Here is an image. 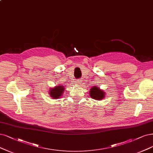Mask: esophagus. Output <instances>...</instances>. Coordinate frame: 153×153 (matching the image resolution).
<instances>
[{
	"label": "esophagus",
	"mask_w": 153,
	"mask_h": 153,
	"mask_svg": "<svg viewBox=\"0 0 153 153\" xmlns=\"http://www.w3.org/2000/svg\"><path fill=\"white\" fill-rule=\"evenodd\" d=\"M81 82V80H77V81H76V83H77V84H79Z\"/></svg>",
	"instance_id": "34e87169"
}]
</instances>
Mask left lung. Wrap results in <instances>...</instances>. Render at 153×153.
Wrapping results in <instances>:
<instances>
[{"mask_svg":"<svg viewBox=\"0 0 153 153\" xmlns=\"http://www.w3.org/2000/svg\"><path fill=\"white\" fill-rule=\"evenodd\" d=\"M89 95L94 100H101L104 98L105 93L103 90H101L98 87L95 86L90 89Z\"/></svg>","mask_w":153,"mask_h":153,"instance_id":"8db88e82","label":"left lung"}]
</instances>
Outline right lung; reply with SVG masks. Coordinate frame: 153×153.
I'll use <instances>...</instances> for the list:
<instances>
[{"instance_id":"right-lung-1","label":"right lung","mask_w":153,"mask_h":153,"mask_svg":"<svg viewBox=\"0 0 153 153\" xmlns=\"http://www.w3.org/2000/svg\"><path fill=\"white\" fill-rule=\"evenodd\" d=\"M64 89V86H62V85L56 86L49 90V94L50 97L53 98V99H57L59 98L65 91Z\"/></svg>"}]
</instances>
